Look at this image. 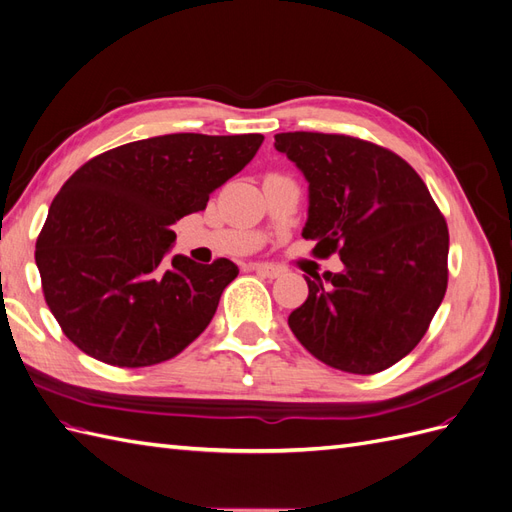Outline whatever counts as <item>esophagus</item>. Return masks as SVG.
I'll return each mask as SVG.
<instances>
[{"instance_id": "obj_1", "label": "esophagus", "mask_w": 512, "mask_h": 512, "mask_svg": "<svg viewBox=\"0 0 512 512\" xmlns=\"http://www.w3.org/2000/svg\"><path fill=\"white\" fill-rule=\"evenodd\" d=\"M254 271L260 273V275H265V277H271V280H275V277H282L286 273L282 267L271 265V262H260V265L254 267Z\"/></svg>"}]
</instances>
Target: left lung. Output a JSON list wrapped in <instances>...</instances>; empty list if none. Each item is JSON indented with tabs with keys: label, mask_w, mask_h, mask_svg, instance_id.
<instances>
[{
	"label": "left lung",
	"mask_w": 512,
	"mask_h": 512,
	"mask_svg": "<svg viewBox=\"0 0 512 512\" xmlns=\"http://www.w3.org/2000/svg\"><path fill=\"white\" fill-rule=\"evenodd\" d=\"M309 181L303 237L342 273L305 277L288 324L307 352L348 374H378L427 333L448 284V226L416 170L391 149L322 132L275 134Z\"/></svg>",
	"instance_id": "1"
}]
</instances>
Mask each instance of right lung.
Segmentation results:
<instances>
[{
	"mask_svg": "<svg viewBox=\"0 0 512 512\" xmlns=\"http://www.w3.org/2000/svg\"><path fill=\"white\" fill-rule=\"evenodd\" d=\"M262 134H164L108 149L61 185L36 241L44 301L70 342L117 367L173 359L239 269L166 262L170 230L250 162Z\"/></svg>",
	"mask_w": 512,
	"mask_h": 512,
	"instance_id": "1",
	"label": "right lung"
}]
</instances>
